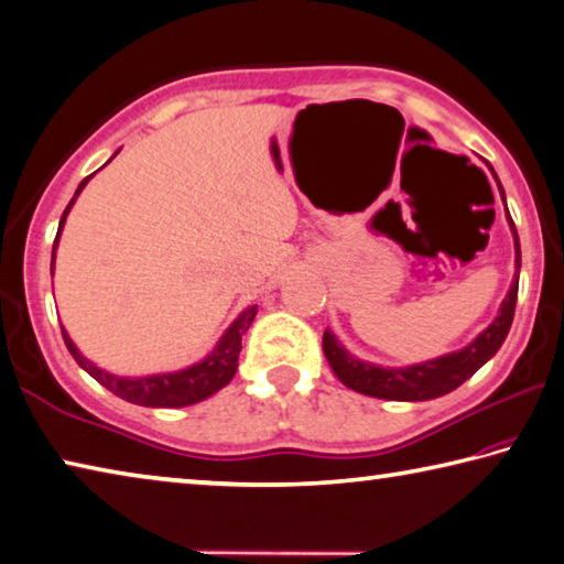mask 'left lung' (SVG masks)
Listing matches in <instances>:
<instances>
[{"label":"left lung","instance_id":"left-lung-1","mask_svg":"<svg viewBox=\"0 0 564 564\" xmlns=\"http://www.w3.org/2000/svg\"><path fill=\"white\" fill-rule=\"evenodd\" d=\"M488 169L492 171L490 164ZM492 176L498 181L500 196L505 202L500 178L495 171ZM505 212H508V204H505ZM505 218H508V226L512 231V243H514V275H512L510 291L502 299L498 316H495L490 326L482 333H477V336L460 350L445 352V356L413 362V366H400V368L360 360L358 356H352L346 346H343V343L336 338V333L326 328V333H323V352H326L333 373H336V378L343 386L356 390V393L380 398V400H405V403H415V400H433L445 393H453L457 386H463L467 378L477 373V370H480L485 362L500 350L512 326L514 303H518V285H520V263H522L518 231H514L510 214H505Z\"/></svg>","mask_w":564,"mask_h":564}]
</instances>
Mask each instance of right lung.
Wrapping results in <instances>:
<instances>
[{
  "label": "right lung",
  "mask_w": 564,
  "mask_h": 564,
  "mask_svg": "<svg viewBox=\"0 0 564 564\" xmlns=\"http://www.w3.org/2000/svg\"><path fill=\"white\" fill-rule=\"evenodd\" d=\"M91 176L82 181L69 206L64 208L59 231H56L54 248H52V275H54L56 246H59V236H62V228L66 224V216H69L74 202L79 198V194L84 191V186L89 184ZM253 318H256V305H248L246 311L238 313V318L231 323V326L224 330V336L218 338V343L214 346V350L208 352V356H204L198 362H191V366L181 368V370H171V373H151V376L109 373L107 368H99L97 362L89 360L79 348L74 346V340L69 338V333H66L64 326H62V336H64L66 348H69V352H72V358L79 362V368L87 370L94 380H99L104 388L111 390V393L119 395L121 400H127V403L144 405V408H186V405L202 403V400L212 398L224 386L231 383V378L236 376V368H238L241 338H243L246 328L251 326Z\"/></svg>",
  "instance_id": "right-lung-1"
}]
</instances>
